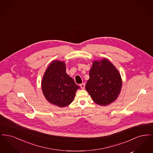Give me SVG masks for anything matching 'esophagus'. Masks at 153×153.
<instances>
[{"instance_id": "esophagus-1", "label": "esophagus", "mask_w": 153, "mask_h": 153, "mask_svg": "<svg viewBox=\"0 0 153 153\" xmlns=\"http://www.w3.org/2000/svg\"><path fill=\"white\" fill-rule=\"evenodd\" d=\"M80 87H81V89H84L85 88V84L84 83H82V84H80Z\"/></svg>"}]
</instances>
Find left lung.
I'll list each match as a JSON object with an SVG mask.
<instances>
[{
  "mask_svg": "<svg viewBox=\"0 0 153 153\" xmlns=\"http://www.w3.org/2000/svg\"><path fill=\"white\" fill-rule=\"evenodd\" d=\"M122 85L120 74L107 59L93 62L85 89L96 104L105 106L114 102L120 94Z\"/></svg>",
  "mask_w": 153,
  "mask_h": 153,
  "instance_id": "8db88e82",
  "label": "left lung"
}]
</instances>
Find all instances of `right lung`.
<instances>
[{
	"label": "right lung",
	"mask_w": 153,
	"mask_h": 153,
	"mask_svg": "<svg viewBox=\"0 0 153 153\" xmlns=\"http://www.w3.org/2000/svg\"><path fill=\"white\" fill-rule=\"evenodd\" d=\"M65 64L53 61L46 70L42 81V89L46 100L59 107L73 102L79 87L66 73Z\"/></svg>",
	"instance_id": "obj_1"
}]
</instances>
